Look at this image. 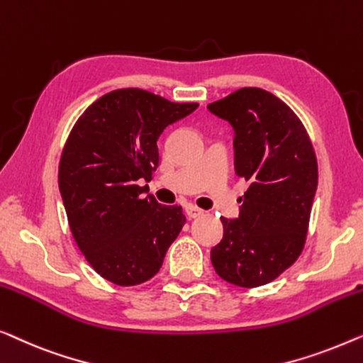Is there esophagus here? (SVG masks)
Wrapping results in <instances>:
<instances>
[{
  "mask_svg": "<svg viewBox=\"0 0 363 363\" xmlns=\"http://www.w3.org/2000/svg\"><path fill=\"white\" fill-rule=\"evenodd\" d=\"M186 213H187V217L189 218H197V217H201V216H203V211L202 208H199L197 206H187L186 207Z\"/></svg>",
  "mask_w": 363,
  "mask_h": 363,
  "instance_id": "1",
  "label": "esophagus"
}]
</instances>
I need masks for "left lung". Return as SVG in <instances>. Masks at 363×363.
<instances>
[{"mask_svg":"<svg viewBox=\"0 0 363 363\" xmlns=\"http://www.w3.org/2000/svg\"><path fill=\"white\" fill-rule=\"evenodd\" d=\"M207 108L233 126L235 171L250 182L235 220L211 252L227 283L257 288L303 252L318 189V160L303 121L269 91L243 86Z\"/></svg>","mask_w":363,"mask_h":363,"instance_id":"1","label":"left lung"}]
</instances>
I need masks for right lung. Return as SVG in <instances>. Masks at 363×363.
Segmentation results:
<instances>
[{
    "mask_svg": "<svg viewBox=\"0 0 363 363\" xmlns=\"http://www.w3.org/2000/svg\"><path fill=\"white\" fill-rule=\"evenodd\" d=\"M199 104H177L141 89L95 100L75 121L59 162V189L70 232L90 267L118 286L160 272L186 223L181 206L143 197L160 166L157 138Z\"/></svg>",
    "mask_w": 363,
    "mask_h": 363,
    "instance_id": "right-lung-1",
    "label": "right lung"
}]
</instances>
